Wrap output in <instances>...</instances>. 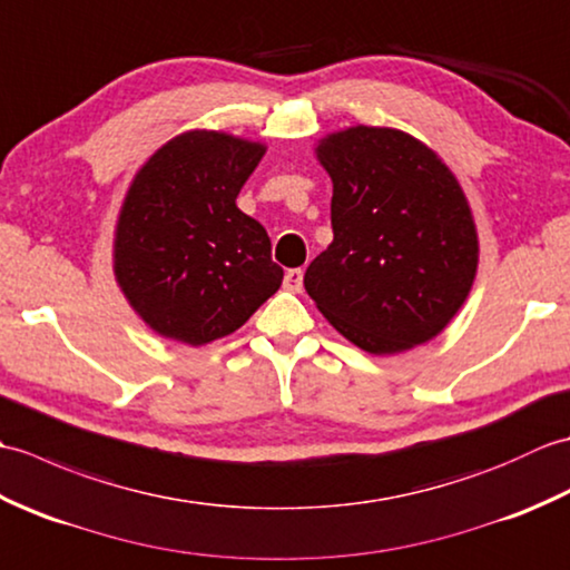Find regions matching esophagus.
<instances>
[{"mask_svg": "<svg viewBox=\"0 0 570 570\" xmlns=\"http://www.w3.org/2000/svg\"><path fill=\"white\" fill-rule=\"evenodd\" d=\"M301 286H304V269H288L284 274V288L292 294H298Z\"/></svg>", "mask_w": 570, "mask_h": 570, "instance_id": "esophagus-1", "label": "esophagus"}]
</instances>
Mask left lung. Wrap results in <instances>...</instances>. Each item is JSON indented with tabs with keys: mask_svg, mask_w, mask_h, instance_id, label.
<instances>
[{
	"mask_svg": "<svg viewBox=\"0 0 570 570\" xmlns=\"http://www.w3.org/2000/svg\"><path fill=\"white\" fill-rule=\"evenodd\" d=\"M316 156L333 180V242L308 264V296L370 355L433 341L478 274V227L458 178L392 127L333 131Z\"/></svg>",
	"mask_w": 570,
	"mask_h": 570,
	"instance_id": "1",
	"label": "left lung"
}]
</instances>
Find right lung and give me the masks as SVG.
<instances>
[{
  "label": "right lung",
  "mask_w": 570,
  "mask_h": 570,
  "mask_svg": "<svg viewBox=\"0 0 570 570\" xmlns=\"http://www.w3.org/2000/svg\"><path fill=\"white\" fill-rule=\"evenodd\" d=\"M262 141L188 129L156 149L119 208L112 269L137 316L168 341L235 333L278 292L266 229L237 208Z\"/></svg>",
  "instance_id": "add662e5"
}]
</instances>
